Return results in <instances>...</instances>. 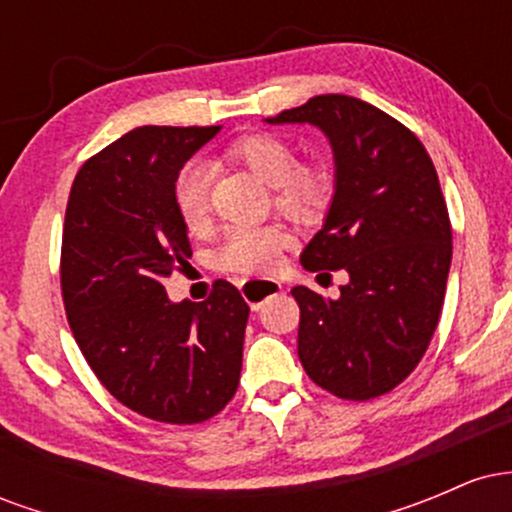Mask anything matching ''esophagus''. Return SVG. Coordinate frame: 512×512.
<instances>
[{
    "mask_svg": "<svg viewBox=\"0 0 512 512\" xmlns=\"http://www.w3.org/2000/svg\"><path fill=\"white\" fill-rule=\"evenodd\" d=\"M281 291V284L274 279H245L240 281V293L248 301L252 308H260L262 301H267L269 296Z\"/></svg>",
    "mask_w": 512,
    "mask_h": 512,
    "instance_id": "1",
    "label": "esophagus"
}]
</instances>
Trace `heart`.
Wrapping results in <instances>:
<instances>
[{
	"instance_id": "heart-1",
	"label": "heart",
	"mask_w": 512,
	"mask_h": 512,
	"mask_svg": "<svg viewBox=\"0 0 512 512\" xmlns=\"http://www.w3.org/2000/svg\"><path fill=\"white\" fill-rule=\"evenodd\" d=\"M233 161L243 163L257 178L272 185L274 207L298 223H313L330 204V178L320 166L298 163L296 149L274 134H248L226 149ZM173 202L180 221L190 231L207 226L211 209V170L190 163L180 170L173 187ZM289 236L276 226L233 228L216 252L221 272H267L281 260Z\"/></svg>"
}]
</instances>
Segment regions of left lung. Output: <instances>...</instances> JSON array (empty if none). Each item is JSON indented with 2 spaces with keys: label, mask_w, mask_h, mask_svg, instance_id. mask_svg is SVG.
<instances>
[{
  "label": "left lung",
  "mask_w": 512,
  "mask_h": 512,
  "mask_svg": "<svg viewBox=\"0 0 512 512\" xmlns=\"http://www.w3.org/2000/svg\"><path fill=\"white\" fill-rule=\"evenodd\" d=\"M267 122H310L330 137L337 190L303 250L308 272L344 269L342 296L291 289L301 308L298 358L315 385L366 402L395 390L424 358L452 260L436 166L409 127L358 98L330 93Z\"/></svg>",
  "instance_id": "8db88e82"
}]
</instances>
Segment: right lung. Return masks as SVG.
Masks as SVG:
<instances>
[{
  "mask_svg": "<svg viewBox=\"0 0 512 512\" xmlns=\"http://www.w3.org/2000/svg\"><path fill=\"white\" fill-rule=\"evenodd\" d=\"M219 129H132L79 168L64 214L60 284L76 344L117 402L161 424H202L240 383V291L219 279L204 303H170L163 286L192 255L175 180Z\"/></svg>",
  "mask_w": 512,
  "mask_h": 512,
  "instance_id": "obj_1",
  "label": "right lung"
}]
</instances>
